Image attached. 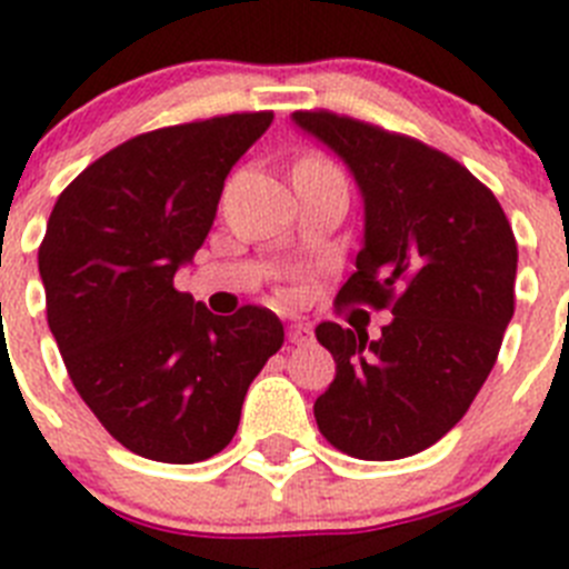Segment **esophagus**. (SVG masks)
Masks as SVG:
<instances>
[{"mask_svg": "<svg viewBox=\"0 0 569 569\" xmlns=\"http://www.w3.org/2000/svg\"><path fill=\"white\" fill-rule=\"evenodd\" d=\"M286 337H289V342H295V346H306V342H311L315 331H311L306 322H291L289 331H286Z\"/></svg>", "mask_w": 569, "mask_h": 569, "instance_id": "1", "label": "esophagus"}]
</instances>
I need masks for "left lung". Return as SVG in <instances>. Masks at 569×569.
Segmentation results:
<instances>
[{
  "label": "left lung",
  "instance_id": "1",
  "mask_svg": "<svg viewBox=\"0 0 569 569\" xmlns=\"http://www.w3.org/2000/svg\"><path fill=\"white\" fill-rule=\"evenodd\" d=\"M291 121L346 161L366 203L357 272L337 306L393 315L377 340L317 326L337 362L317 428L348 457H413L465 417L499 357L516 303L513 229L479 178L417 138L329 110Z\"/></svg>",
  "mask_w": 569,
  "mask_h": 569
}]
</instances>
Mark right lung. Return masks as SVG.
Wrapping results in <instances>:
<instances>
[{"label": "right lung", "instance_id": "add662e5", "mask_svg": "<svg viewBox=\"0 0 569 569\" xmlns=\"http://www.w3.org/2000/svg\"><path fill=\"white\" fill-rule=\"evenodd\" d=\"M272 119L232 112L141 132L90 163L50 212L39 247L48 326L79 397L138 457L221 453L283 346L274 311L218 317L172 283L207 240L229 170Z\"/></svg>", "mask_w": 569, "mask_h": 569}]
</instances>
